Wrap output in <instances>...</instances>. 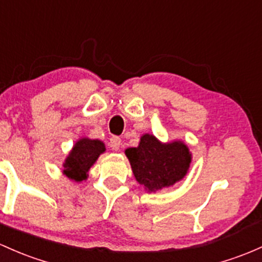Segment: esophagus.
Listing matches in <instances>:
<instances>
[{"label": "esophagus", "mask_w": 262, "mask_h": 262, "mask_svg": "<svg viewBox=\"0 0 262 262\" xmlns=\"http://www.w3.org/2000/svg\"><path fill=\"white\" fill-rule=\"evenodd\" d=\"M109 145L113 150H119L120 145H122V140H120L119 137H112L111 140H109Z\"/></svg>", "instance_id": "esophagus-1"}]
</instances>
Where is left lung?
Instances as JSON below:
<instances>
[{
	"instance_id": "obj_1",
	"label": "left lung",
	"mask_w": 262,
	"mask_h": 262,
	"mask_svg": "<svg viewBox=\"0 0 262 262\" xmlns=\"http://www.w3.org/2000/svg\"><path fill=\"white\" fill-rule=\"evenodd\" d=\"M125 155L137 182L149 192L180 182L191 163V154L185 143L174 140L164 144L151 134L142 136L139 145L126 149Z\"/></svg>"
}]
</instances>
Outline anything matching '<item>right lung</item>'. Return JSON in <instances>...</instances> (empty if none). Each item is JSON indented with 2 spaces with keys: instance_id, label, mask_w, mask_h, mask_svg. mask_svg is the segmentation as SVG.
<instances>
[{
  "instance_id": "1",
  "label": "right lung",
  "mask_w": 262,
  "mask_h": 262,
  "mask_svg": "<svg viewBox=\"0 0 262 262\" xmlns=\"http://www.w3.org/2000/svg\"><path fill=\"white\" fill-rule=\"evenodd\" d=\"M105 151L104 143L98 139L82 138L74 144L63 164V174L74 182H82L88 177V170Z\"/></svg>"
}]
</instances>
